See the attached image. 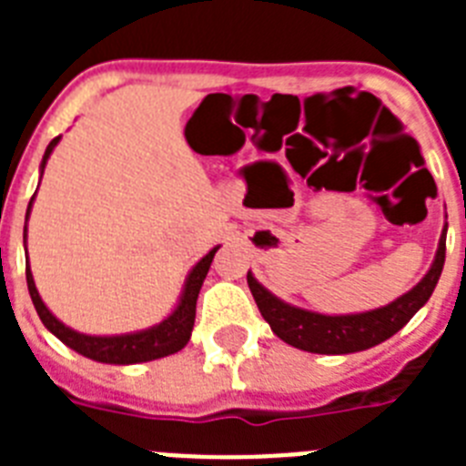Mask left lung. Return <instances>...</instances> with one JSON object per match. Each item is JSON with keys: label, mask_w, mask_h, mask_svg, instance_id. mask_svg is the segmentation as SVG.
Instances as JSON below:
<instances>
[{"label": "left lung", "mask_w": 466, "mask_h": 466, "mask_svg": "<svg viewBox=\"0 0 466 466\" xmlns=\"http://www.w3.org/2000/svg\"><path fill=\"white\" fill-rule=\"evenodd\" d=\"M443 261H446V228H443L439 252H436L430 273L420 279L409 294L399 296L390 306L371 312H360V315L331 317L300 310V308L275 299L268 289H263L252 278V273H247V284L252 289L263 319L270 324L275 336L282 339L284 343L306 350V352H317V355H348V352H360V350H369L382 343L409 322L410 317L430 300L436 282L441 278Z\"/></svg>", "instance_id": "1"}]
</instances>
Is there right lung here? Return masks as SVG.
Listing matches in <instances>:
<instances>
[{
  "label": "right lung",
  "instance_id": "1",
  "mask_svg": "<svg viewBox=\"0 0 466 466\" xmlns=\"http://www.w3.org/2000/svg\"><path fill=\"white\" fill-rule=\"evenodd\" d=\"M60 142V137L53 139L48 144L46 154H44V160H41V172L46 167V160L51 156V151L56 149V144ZM35 200V196H32ZM32 208V203H30ZM30 208H27V214H30ZM25 238V233H23ZM219 247H214L208 257H203L196 263V268L191 270L187 279V287H184L182 300L177 310L167 317L166 322H160L158 327L147 329V331L139 333H127V336H86V333H76L69 327H65L60 319L51 315L44 300H41L39 291L35 287V279H32L30 266L25 270L27 275V289H30L32 303L36 308V315L44 322V327L63 340L67 348L76 350L79 355L88 357V360L102 361V364H139V361H151L160 360V357L175 355L191 339V329L193 322H196V300L198 294H200V287H203V279L208 275L209 266H212V258L217 254Z\"/></svg>",
  "mask_w": 466,
  "mask_h": 466
}]
</instances>
